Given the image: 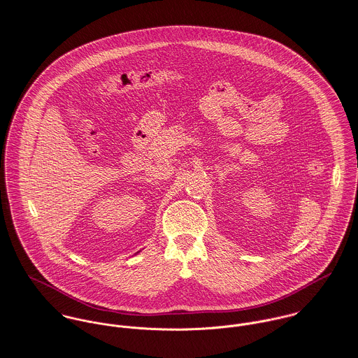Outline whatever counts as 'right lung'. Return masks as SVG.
<instances>
[{"label":"right lung","mask_w":358,"mask_h":358,"mask_svg":"<svg viewBox=\"0 0 358 358\" xmlns=\"http://www.w3.org/2000/svg\"><path fill=\"white\" fill-rule=\"evenodd\" d=\"M137 253H138V252H137ZM137 253H136V255H137Z\"/></svg>","instance_id":"add662e5"}]
</instances>
